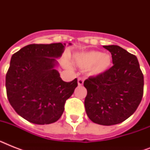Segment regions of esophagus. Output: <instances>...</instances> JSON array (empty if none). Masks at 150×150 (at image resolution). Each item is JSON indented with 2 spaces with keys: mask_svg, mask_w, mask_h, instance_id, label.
Segmentation results:
<instances>
[{
  "mask_svg": "<svg viewBox=\"0 0 150 150\" xmlns=\"http://www.w3.org/2000/svg\"><path fill=\"white\" fill-rule=\"evenodd\" d=\"M83 83H84V80H83V79H82V78H79V79H78V85H79V86H82Z\"/></svg>",
  "mask_w": 150,
  "mask_h": 150,
  "instance_id": "esophagus-1",
  "label": "esophagus"
}]
</instances>
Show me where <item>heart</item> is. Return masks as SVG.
Masks as SVG:
<instances>
[{"mask_svg":"<svg viewBox=\"0 0 150 150\" xmlns=\"http://www.w3.org/2000/svg\"><path fill=\"white\" fill-rule=\"evenodd\" d=\"M74 61L82 69L89 68L92 75H100L110 68L112 63L110 55L100 51H89L75 55Z\"/></svg>","mask_w":150,"mask_h":150,"instance_id":"b5f03b06","label":"heart"}]
</instances>
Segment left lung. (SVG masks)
<instances>
[{
	"label": "left lung",
	"instance_id": "left-lung-1",
	"mask_svg": "<svg viewBox=\"0 0 150 150\" xmlns=\"http://www.w3.org/2000/svg\"><path fill=\"white\" fill-rule=\"evenodd\" d=\"M103 47L110 52L114 65L85 80V108L93 122L108 126L134 114L143 96L144 78L135 55L117 45Z\"/></svg>",
	"mask_w": 150,
	"mask_h": 150
}]
</instances>
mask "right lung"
Returning <instances> with one entry per match:
<instances>
[{
  "label": "right lung",
  "instance_id": "obj_1",
  "mask_svg": "<svg viewBox=\"0 0 150 150\" xmlns=\"http://www.w3.org/2000/svg\"><path fill=\"white\" fill-rule=\"evenodd\" d=\"M71 45V43H69ZM65 43L30 44L11 58L6 74L8 101L18 115L36 125L58 120L77 87V79L64 82L55 69Z\"/></svg>",
  "mask_w": 150,
  "mask_h": 150
}]
</instances>
